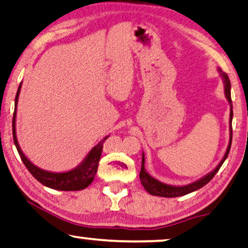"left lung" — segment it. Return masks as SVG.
<instances>
[{
  "instance_id": "1",
  "label": "left lung",
  "mask_w": 248,
  "mask_h": 248,
  "mask_svg": "<svg viewBox=\"0 0 248 248\" xmlns=\"http://www.w3.org/2000/svg\"><path fill=\"white\" fill-rule=\"evenodd\" d=\"M219 72L222 77L223 84H224V95H226L228 102L230 104V119H229V127H230V140H229V145H228L226 153H224V156L222 157V160L220 161V163L214 168V169L209 172L205 176L201 178V179L194 181V183L185 185V186H172V185H167L161 183L151 176L150 173L147 172L146 169H145V156L143 153V158H141V168H140V179L141 181V185H143L145 189H146L147 193H150L151 195L154 196H161V197H178V196H184L187 195V194L193 193L200 188H202L203 186L209 183V181L212 179V178L216 176V173L219 171V169L222 166V163L226 160L228 154H229L230 151V146H232V94H230V88H232V85H230V80L229 77L226 72H223L221 69H219Z\"/></svg>"
}]
</instances>
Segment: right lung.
I'll use <instances>...</instances> for the list:
<instances>
[{
	"label": "right lung",
	"instance_id": "obj_1",
	"mask_svg": "<svg viewBox=\"0 0 248 248\" xmlns=\"http://www.w3.org/2000/svg\"><path fill=\"white\" fill-rule=\"evenodd\" d=\"M21 90V82L19 85L18 91H16V100H15V113H13L12 119V134H13V141L18 150V153L20 155L21 161L27 168L29 172L32 174V177L39 183L44 185V186L52 188V189L57 190H64V191H72V190H81L85 189L92 184L94 180L95 174L97 172L98 162H100L102 150H103L104 141L108 140V136L104 137L100 143L92 148L87 156L84 158V161L70 171L67 172H52V171L43 170L34 163H31L28 160L27 156L21 151L20 146H19L18 140H16V105H18V98L19 94H20Z\"/></svg>",
	"mask_w": 248,
	"mask_h": 248
}]
</instances>
